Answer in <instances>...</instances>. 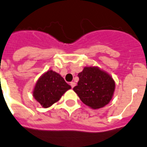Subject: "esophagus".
<instances>
[{
	"label": "esophagus",
	"mask_w": 147,
	"mask_h": 147,
	"mask_svg": "<svg viewBox=\"0 0 147 147\" xmlns=\"http://www.w3.org/2000/svg\"><path fill=\"white\" fill-rule=\"evenodd\" d=\"M70 85H71V86H72V88H73L74 86H75V82H73V81H72V82L70 83Z\"/></svg>",
	"instance_id": "1"
}]
</instances>
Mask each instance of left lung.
I'll return each mask as SVG.
<instances>
[{"instance_id": "1", "label": "left lung", "mask_w": 147, "mask_h": 147, "mask_svg": "<svg viewBox=\"0 0 147 147\" xmlns=\"http://www.w3.org/2000/svg\"><path fill=\"white\" fill-rule=\"evenodd\" d=\"M79 81L73 90L84 104L93 109L105 107L115 89L114 79L98 66H85L78 73Z\"/></svg>"}]
</instances>
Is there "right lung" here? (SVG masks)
<instances>
[{
    "mask_svg": "<svg viewBox=\"0 0 147 147\" xmlns=\"http://www.w3.org/2000/svg\"><path fill=\"white\" fill-rule=\"evenodd\" d=\"M71 89L63 77L58 73L48 70L37 81L32 95L43 108H48L58 102L67 90Z\"/></svg>",
    "mask_w": 147,
    "mask_h": 147,
    "instance_id": "add662e5",
    "label": "right lung"
}]
</instances>
